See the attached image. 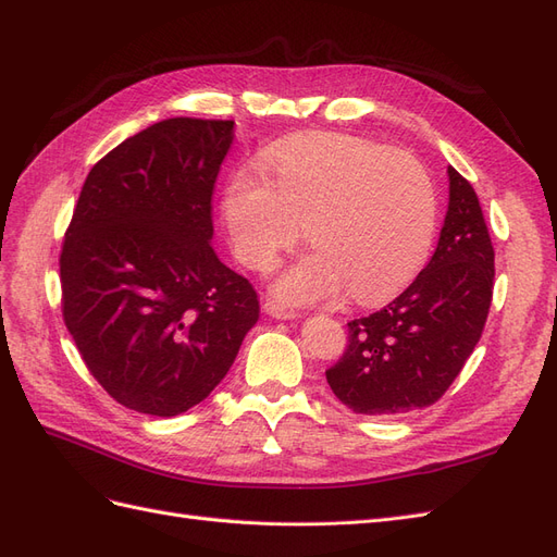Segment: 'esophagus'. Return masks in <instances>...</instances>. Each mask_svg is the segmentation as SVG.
I'll return each instance as SVG.
<instances>
[{"mask_svg":"<svg viewBox=\"0 0 557 557\" xmlns=\"http://www.w3.org/2000/svg\"><path fill=\"white\" fill-rule=\"evenodd\" d=\"M262 309H264V313H269L272 318H278V320H293V318L299 315L297 311L285 309L283 305H278V301H274V299H267L264 305H262Z\"/></svg>","mask_w":557,"mask_h":557,"instance_id":"1","label":"esophagus"}]
</instances>
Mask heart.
<instances>
[{"instance_id": "obj_1", "label": "heart", "mask_w": 557, "mask_h": 557, "mask_svg": "<svg viewBox=\"0 0 557 557\" xmlns=\"http://www.w3.org/2000/svg\"><path fill=\"white\" fill-rule=\"evenodd\" d=\"M225 188L223 215L237 260L274 267L307 227L309 256L283 267L274 293L290 305L342 297L374 305L428 262L440 218L434 181L409 150L348 134L281 144Z\"/></svg>"}]
</instances>
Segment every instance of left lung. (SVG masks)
Here are the masks:
<instances>
[{
    "label": "left lung",
    "instance_id": "1",
    "mask_svg": "<svg viewBox=\"0 0 557 557\" xmlns=\"http://www.w3.org/2000/svg\"><path fill=\"white\" fill-rule=\"evenodd\" d=\"M495 250L471 183L448 166V211L428 267L391 305L348 323L325 376L362 416H399L440 399L479 344L493 301Z\"/></svg>",
    "mask_w": 557,
    "mask_h": 557
}]
</instances>
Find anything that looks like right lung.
Segmentation results:
<instances>
[{"instance_id": "1", "label": "right lung", "mask_w": 557, "mask_h": 557, "mask_svg": "<svg viewBox=\"0 0 557 557\" xmlns=\"http://www.w3.org/2000/svg\"><path fill=\"white\" fill-rule=\"evenodd\" d=\"M234 121L170 117L99 160L66 227L64 325L123 407L170 418L225 379L260 301L211 246Z\"/></svg>"}]
</instances>
